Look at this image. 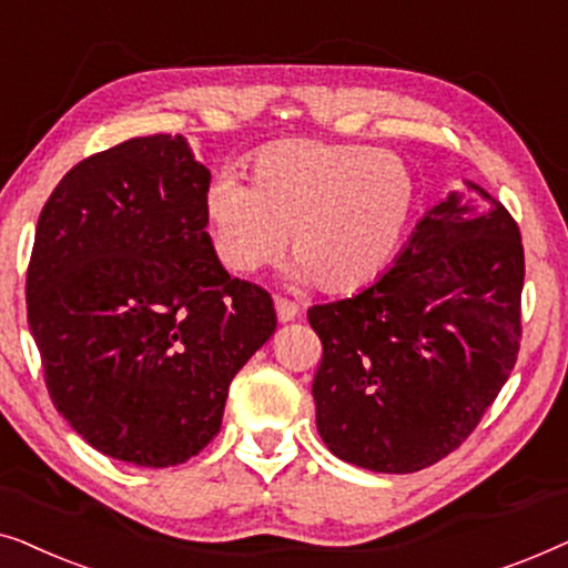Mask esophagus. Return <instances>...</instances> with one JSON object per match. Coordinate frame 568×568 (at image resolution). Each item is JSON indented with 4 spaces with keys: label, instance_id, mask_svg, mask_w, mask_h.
I'll use <instances>...</instances> for the list:
<instances>
[{
    "label": "esophagus",
    "instance_id": "1",
    "mask_svg": "<svg viewBox=\"0 0 568 568\" xmlns=\"http://www.w3.org/2000/svg\"><path fill=\"white\" fill-rule=\"evenodd\" d=\"M274 307H276L278 323H290V321H294V317L300 315V307L294 305V302L284 300V297H276V300H274Z\"/></svg>",
    "mask_w": 568,
    "mask_h": 568
}]
</instances>
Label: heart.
Wrapping results in <instances>:
<instances>
[{"label": "heart", "mask_w": 568, "mask_h": 568, "mask_svg": "<svg viewBox=\"0 0 568 568\" xmlns=\"http://www.w3.org/2000/svg\"><path fill=\"white\" fill-rule=\"evenodd\" d=\"M414 206V175L395 154L290 139L255 154L251 189L235 175L216 178L204 216L216 258L232 274L274 261L290 232L292 284L354 294L390 266Z\"/></svg>", "instance_id": "obj_1"}]
</instances>
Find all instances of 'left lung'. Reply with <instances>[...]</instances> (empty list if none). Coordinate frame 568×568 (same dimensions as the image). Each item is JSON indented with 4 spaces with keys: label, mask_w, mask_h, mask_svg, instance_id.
Listing matches in <instances>:
<instances>
[{
    "label": "left lung",
    "mask_w": 568,
    "mask_h": 568,
    "mask_svg": "<svg viewBox=\"0 0 568 568\" xmlns=\"http://www.w3.org/2000/svg\"><path fill=\"white\" fill-rule=\"evenodd\" d=\"M523 282L517 222L465 181L375 284L310 307L323 344L315 424L331 453L414 473L460 447L515 369Z\"/></svg>",
    "instance_id": "1"
}]
</instances>
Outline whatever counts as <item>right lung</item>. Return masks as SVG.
<instances>
[{"mask_svg": "<svg viewBox=\"0 0 568 568\" xmlns=\"http://www.w3.org/2000/svg\"><path fill=\"white\" fill-rule=\"evenodd\" d=\"M212 173L185 139L82 160L38 216L28 325L53 406L115 460L170 468L222 426L232 377L274 336V300L206 232Z\"/></svg>", "mask_w": 568, "mask_h": 568, "instance_id": "right-lung-1", "label": "right lung"}]
</instances>
